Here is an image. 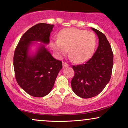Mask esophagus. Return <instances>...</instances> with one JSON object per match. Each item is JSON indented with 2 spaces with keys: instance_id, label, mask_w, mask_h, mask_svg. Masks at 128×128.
Here are the masks:
<instances>
[{
  "instance_id": "1",
  "label": "esophagus",
  "mask_w": 128,
  "mask_h": 128,
  "mask_svg": "<svg viewBox=\"0 0 128 128\" xmlns=\"http://www.w3.org/2000/svg\"><path fill=\"white\" fill-rule=\"evenodd\" d=\"M62 66H63V67H64V68H66V67H68V64L66 62H62Z\"/></svg>"
}]
</instances>
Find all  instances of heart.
Returning a JSON list of instances; mask_svg holds the SVG:
<instances>
[{
  "mask_svg": "<svg viewBox=\"0 0 128 128\" xmlns=\"http://www.w3.org/2000/svg\"><path fill=\"white\" fill-rule=\"evenodd\" d=\"M58 39L50 41V47L59 58L69 55L74 62L87 61L94 54L96 46V37L94 33L74 28L61 30Z\"/></svg>",
  "mask_w": 128,
  "mask_h": 128,
  "instance_id": "b5f03b06",
  "label": "heart"
}]
</instances>
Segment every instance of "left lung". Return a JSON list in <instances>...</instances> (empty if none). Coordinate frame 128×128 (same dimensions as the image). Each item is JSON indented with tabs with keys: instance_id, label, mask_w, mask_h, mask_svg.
Here are the masks:
<instances>
[{
	"instance_id": "1",
	"label": "left lung",
	"mask_w": 128,
	"mask_h": 128,
	"mask_svg": "<svg viewBox=\"0 0 128 128\" xmlns=\"http://www.w3.org/2000/svg\"><path fill=\"white\" fill-rule=\"evenodd\" d=\"M92 29L99 38L94 54L85 64L73 66L74 75L71 82L73 92L88 99L98 95L109 82L113 66V53L106 36L97 29Z\"/></svg>"
}]
</instances>
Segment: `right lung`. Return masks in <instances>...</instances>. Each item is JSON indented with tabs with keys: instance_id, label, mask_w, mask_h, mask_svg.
<instances>
[{
	"instance_id": "1",
	"label": "right lung",
	"mask_w": 128,
	"mask_h": 128,
	"mask_svg": "<svg viewBox=\"0 0 128 128\" xmlns=\"http://www.w3.org/2000/svg\"><path fill=\"white\" fill-rule=\"evenodd\" d=\"M54 24L38 23L26 31L19 41L14 55V68L16 80L30 96L42 98L50 92L58 73L62 68V62L56 60L44 44L49 43ZM36 42L35 52L31 47Z\"/></svg>"
}]
</instances>
